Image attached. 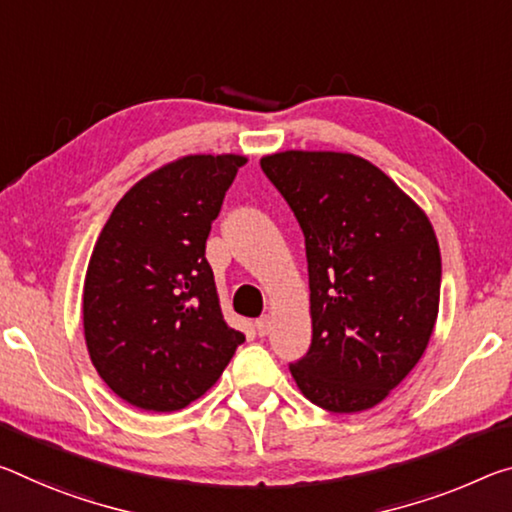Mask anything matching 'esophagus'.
Here are the masks:
<instances>
[{
	"mask_svg": "<svg viewBox=\"0 0 512 512\" xmlns=\"http://www.w3.org/2000/svg\"><path fill=\"white\" fill-rule=\"evenodd\" d=\"M255 330H257V335H259V337H266V335H269V332L273 330V316H269V314L259 316V319L255 321Z\"/></svg>",
	"mask_w": 512,
	"mask_h": 512,
	"instance_id": "obj_1",
	"label": "esophagus"
}]
</instances>
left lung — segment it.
<instances>
[{
    "label": "left lung",
    "mask_w": 512,
    "mask_h": 512,
    "mask_svg": "<svg viewBox=\"0 0 512 512\" xmlns=\"http://www.w3.org/2000/svg\"><path fill=\"white\" fill-rule=\"evenodd\" d=\"M259 166L305 237L312 344L291 376L323 410H369L415 369L433 335L442 282L433 225L355 154L287 150Z\"/></svg>",
    "instance_id": "left-lung-1"
}]
</instances>
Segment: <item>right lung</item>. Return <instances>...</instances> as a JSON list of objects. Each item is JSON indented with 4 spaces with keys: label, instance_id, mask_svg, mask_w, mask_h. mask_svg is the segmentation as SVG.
Returning <instances> with one entry per match:
<instances>
[{
    "label": "right lung",
    "instance_id": "obj_1",
    "mask_svg": "<svg viewBox=\"0 0 512 512\" xmlns=\"http://www.w3.org/2000/svg\"><path fill=\"white\" fill-rule=\"evenodd\" d=\"M243 164L239 154H189L161 166L102 227L84 282V335L100 378L134 408H186L246 342L223 319L205 257Z\"/></svg>",
    "mask_w": 512,
    "mask_h": 512
}]
</instances>
